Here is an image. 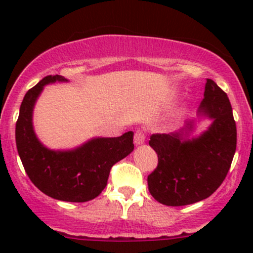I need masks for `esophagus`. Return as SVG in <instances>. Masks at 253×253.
Here are the masks:
<instances>
[{"instance_id":"esophagus-1","label":"esophagus","mask_w":253,"mask_h":253,"mask_svg":"<svg viewBox=\"0 0 253 253\" xmlns=\"http://www.w3.org/2000/svg\"><path fill=\"white\" fill-rule=\"evenodd\" d=\"M144 141H145L144 132L141 131V129H137L136 133H134V144H136V145L143 144Z\"/></svg>"}]
</instances>
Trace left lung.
Listing matches in <instances>:
<instances>
[{
  "instance_id": "8db88e82",
  "label": "left lung",
  "mask_w": 253,
  "mask_h": 253,
  "mask_svg": "<svg viewBox=\"0 0 253 253\" xmlns=\"http://www.w3.org/2000/svg\"><path fill=\"white\" fill-rule=\"evenodd\" d=\"M200 116L211 120L200 136L190 138L195 121L171 133L150 136L158 167L148 176V188L165 206H187L208 198L226 177L236 150V124L228 95L207 79Z\"/></svg>"
}]
</instances>
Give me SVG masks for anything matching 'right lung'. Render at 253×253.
I'll use <instances>...</instances> for the list:
<instances>
[{"label":"right lung","instance_id":"obj_1","mask_svg":"<svg viewBox=\"0 0 253 253\" xmlns=\"http://www.w3.org/2000/svg\"><path fill=\"white\" fill-rule=\"evenodd\" d=\"M67 82L46 76L27 91L16 124V143L25 172L48 197L65 202H86L98 197L108 183L112 165L133 150V132L120 137H98L71 150H52L38 139L33 110L46 84Z\"/></svg>","mask_w":253,"mask_h":253}]
</instances>
